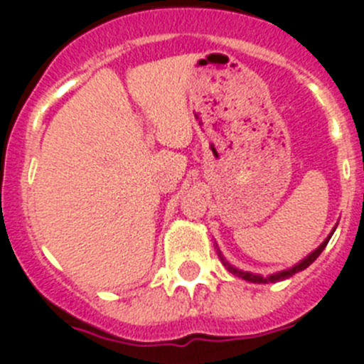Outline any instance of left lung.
<instances>
[{"label":"left lung","mask_w":364,"mask_h":364,"mask_svg":"<svg viewBox=\"0 0 364 364\" xmlns=\"http://www.w3.org/2000/svg\"><path fill=\"white\" fill-rule=\"evenodd\" d=\"M336 229V227H335ZM335 229H333V232H335ZM333 232L329 234L328 237H326L324 240V243L321 245V247L317 248V250H314L310 253V255L308 257H304L303 260H301L299 264H296L294 267H291V269H285V271H280V273H274V274H269V277H260V274H253V273H248V271H241V269H236V267L234 266H230L229 262H227L225 259H223L222 257V253H220V259H222V262H223V266H227V269L230 271V273H234L236 274V277H240V278H243V280H247V282H253V284H267V282H280V280H285V278H289V277H292V274H296V273H299V271H303V269H306L308 266H310L311 262H314L315 259H317L318 255H321L322 253V250H324L326 248V245H328V241L331 240V236H333Z\"/></svg>","instance_id":"8db88e82"}]
</instances>
